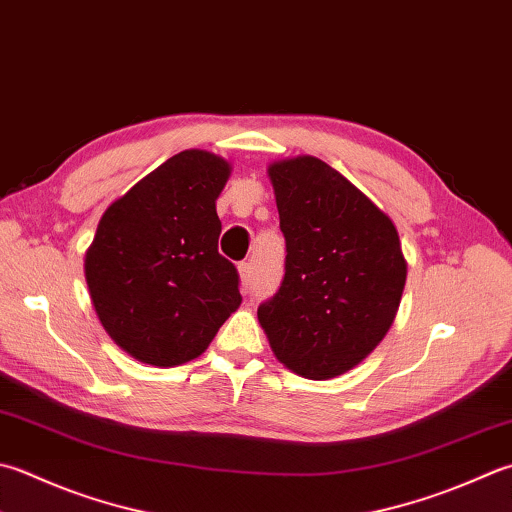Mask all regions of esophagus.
<instances>
[{"label": "esophagus", "mask_w": 512, "mask_h": 512, "mask_svg": "<svg viewBox=\"0 0 512 512\" xmlns=\"http://www.w3.org/2000/svg\"><path fill=\"white\" fill-rule=\"evenodd\" d=\"M239 279H242V293H248L250 282H253V268H250L248 262L239 264Z\"/></svg>", "instance_id": "esophagus-1"}]
</instances>
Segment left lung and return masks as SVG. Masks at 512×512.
Here are the masks:
<instances>
[{
    "instance_id": "1",
    "label": "left lung",
    "mask_w": 512,
    "mask_h": 512,
    "mask_svg": "<svg viewBox=\"0 0 512 512\" xmlns=\"http://www.w3.org/2000/svg\"><path fill=\"white\" fill-rule=\"evenodd\" d=\"M286 237L284 279L257 308L275 357L306 379L355 368L393 326L406 284L397 228L310 155L268 166Z\"/></svg>"
}]
</instances>
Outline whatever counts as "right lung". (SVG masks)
<instances>
[{"label":"right lung","instance_id":"add662e5","mask_svg":"<svg viewBox=\"0 0 512 512\" xmlns=\"http://www.w3.org/2000/svg\"><path fill=\"white\" fill-rule=\"evenodd\" d=\"M228 175L224 157L182 150L99 219L86 284L104 330L137 362H190L242 304L237 268L217 253Z\"/></svg>","mask_w":512,"mask_h":512}]
</instances>
